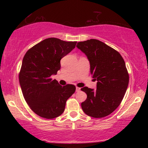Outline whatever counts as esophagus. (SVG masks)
Returning <instances> with one entry per match:
<instances>
[{
    "instance_id": "esophagus-1",
    "label": "esophagus",
    "mask_w": 148,
    "mask_h": 148,
    "mask_svg": "<svg viewBox=\"0 0 148 148\" xmlns=\"http://www.w3.org/2000/svg\"><path fill=\"white\" fill-rule=\"evenodd\" d=\"M80 89H81V88H79V87H76V92L79 91Z\"/></svg>"
}]
</instances>
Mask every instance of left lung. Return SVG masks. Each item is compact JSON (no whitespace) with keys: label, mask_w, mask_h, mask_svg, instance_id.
<instances>
[{"label":"left lung","mask_w":148,"mask_h":148,"mask_svg":"<svg viewBox=\"0 0 148 148\" xmlns=\"http://www.w3.org/2000/svg\"><path fill=\"white\" fill-rule=\"evenodd\" d=\"M76 47L86 55L90 72L97 81V89H81L87 96L82 108L89 116L106 117L119 106L126 92L129 76L125 62L118 51L98 40L77 42Z\"/></svg>","instance_id":"left-lung-1"}]
</instances>
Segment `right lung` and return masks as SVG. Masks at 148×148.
<instances>
[{
	"label": "right lung",
	"instance_id": "right-lung-1",
	"mask_svg": "<svg viewBox=\"0 0 148 148\" xmlns=\"http://www.w3.org/2000/svg\"><path fill=\"white\" fill-rule=\"evenodd\" d=\"M77 42L45 39L29 49L22 61L19 80L24 99L35 114L53 119L63 113L66 102L76 91L74 85L60 86L51 76L61 69L60 61Z\"/></svg>",
	"mask_w": 148,
	"mask_h": 148
}]
</instances>
